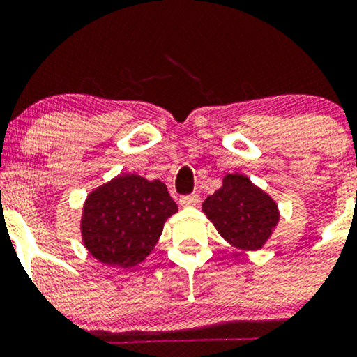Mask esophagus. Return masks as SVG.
I'll return each mask as SVG.
<instances>
[{"label": "esophagus", "instance_id": "obj_1", "mask_svg": "<svg viewBox=\"0 0 357 357\" xmlns=\"http://www.w3.org/2000/svg\"><path fill=\"white\" fill-rule=\"evenodd\" d=\"M199 203V196L198 195H186V196H181L179 198V204L184 208L188 206H196V204Z\"/></svg>", "mask_w": 357, "mask_h": 357}]
</instances>
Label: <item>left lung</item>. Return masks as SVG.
I'll return each mask as SVG.
<instances>
[{"mask_svg": "<svg viewBox=\"0 0 357 357\" xmlns=\"http://www.w3.org/2000/svg\"><path fill=\"white\" fill-rule=\"evenodd\" d=\"M203 213L231 247L255 252L265 247L280 220L277 203L245 174H227L203 202Z\"/></svg>", "mask_w": 357, "mask_h": 357, "instance_id": "8db88e82", "label": "left lung"}]
</instances>
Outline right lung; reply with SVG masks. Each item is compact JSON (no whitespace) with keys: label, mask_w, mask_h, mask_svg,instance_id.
<instances>
[{"label":"right lung","mask_w":357,"mask_h":357,"mask_svg":"<svg viewBox=\"0 0 357 357\" xmlns=\"http://www.w3.org/2000/svg\"><path fill=\"white\" fill-rule=\"evenodd\" d=\"M178 204L159 179L119 174L90 191L80 233L84 247L105 265L132 268L153 252Z\"/></svg>","instance_id":"add662e5"}]
</instances>
